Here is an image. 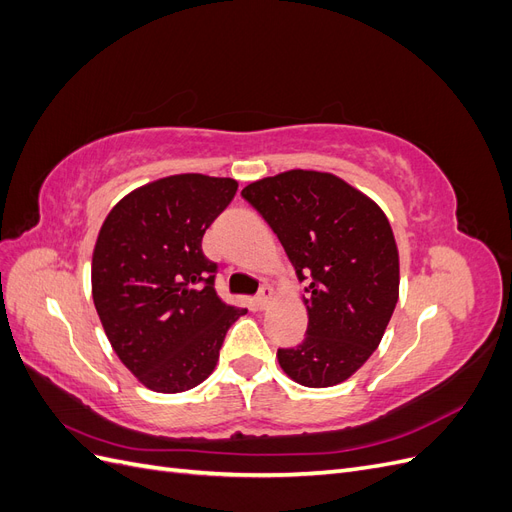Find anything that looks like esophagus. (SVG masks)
I'll return each instance as SVG.
<instances>
[{
  "instance_id": "34e87169",
  "label": "esophagus",
  "mask_w": 512,
  "mask_h": 512,
  "mask_svg": "<svg viewBox=\"0 0 512 512\" xmlns=\"http://www.w3.org/2000/svg\"><path fill=\"white\" fill-rule=\"evenodd\" d=\"M271 299H273V288L265 284V286L260 288V292H258V297H256V305H258L260 309H265V307L271 303Z\"/></svg>"
}]
</instances>
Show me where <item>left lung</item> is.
Segmentation results:
<instances>
[{
  "label": "left lung",
  "instance_id": "8db88e82",
  "mask_svg": "<svg viewBox=\"0 0 512 512\" xmlns=\"http://www.w3.org/2000/svg\"><path fill=\"white\" fill-rule=\"evenodd\" d=\"M309 277L307 335L280 348L284 374L309 389L348 380L386 331L399 299V252L384 211L350 183L318 170H286L243 188Z\"/></svg>",
  "mask_w": 512,
  "mask_h": 512
}]
</instances>
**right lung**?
<instances>
[{"mask_svg": "<svg viewBox=\"0 0 512 512\" xmlns=\"http://www.w3.org/2000/svg\"><path fill=\"white\" fill-rule=\"evenodd\" d=\"M239 183L170 175L123 196L106 215L91 258V294L104 333L138 382L183 393L209 378L230 324L247 309L224 303L203 235Z\"/></svg>", "mask_w": 512, "mask_h": 512, "instance_id": "obj_1", "label": "right lung"}]
</instances>
